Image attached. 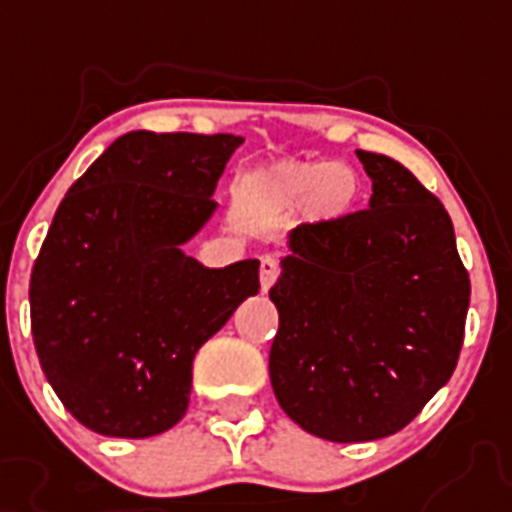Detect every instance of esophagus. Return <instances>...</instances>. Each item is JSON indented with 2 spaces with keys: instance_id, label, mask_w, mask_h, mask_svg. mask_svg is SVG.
Returning <instances> with one entry per match:
<instances>
[{
  "instance_id": "1",
  "label": "esophagus",
  "mask_w": 512,
  "mask_h": 512,
  "mask_svg": "<svg viewBox=\"0 0 512 512\" xmlns=\"http://www.w3.org/2000/svg\"><path fill=\"white\" fill-rule=\"evenodd\" d=\"M279 273H281L279 263H276L273 257H263V260H260V289L268 292V289L276 284V279H279Z\"/></svg>"
}]
</instances>
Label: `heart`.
<instances>
[{
  "label": "heart",
  "mask_w": 512,
  "mask_h": 512,
  "mask_svg": "<svg viewBox=\"0 0 512 512\" xmlns=\"http://www.w3.org/2000/svg\"><path fill=\"white\" fill-rule=\"evenodd\" d=\"M252 191L273 207L303 204L308 220L332 225L353 212L361 185L348 164L276 162L257 172Z\"/></svg>",
  "instance_id": "heart-1"
}]
</instances>
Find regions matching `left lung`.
<instances>
[{"mask_svg":"<svg viewBox=\"0 0 512 512\" xmlns=\"http://www.w3.org/2000/svg\"><path fill=\"white\" fill-rule=\"evenodd\" d=\"M358 159L369 209L289 231L271 287L273 393L337 444L393 436L422 412L457 366L470 303L444 204L396 159Z\"/></svg>","mask_w":512,"mask_h":512,"instance_id":"obj_1","label":"left lung"}]
</instances>
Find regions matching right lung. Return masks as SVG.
Instances as JSON below:
<instances>
[{
    "instance_id": "obj_1",
    "label": "right lung",
    "mask_w": 512,
    "mask_h": 512,
    "mask_svg": "<svg viewBox=\"0 0 512 512\" xmlns=\"http://www.w3.org/2000/svg\"><path fill=\"white\" fill-rule=\"evenodd\" d=\"M239 135L135 130L68 188L31 271V332L68 412L100 436L183 420L196 350L260 289V260L207 268L183 244L215 215Z\"/></svg>"
}]
</instances>
